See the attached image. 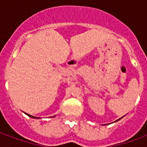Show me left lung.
I'll list each match as a JSON object with an SVG mask.
<instances>
[{"label": "left lung", "mask_w": 147, "mask_h": 147, "mask_svg": "<svg viewBox=\"0 0 147 147\" xmlns=\"http://www.w3.org/2000/svg\"><path fill=\"white\" fill-rule=\"evenodd\" d=\"M120 119H121V118H120ZM120 119H118V120H117V121H119V120H120Z\"/></svg>", "instance_id": "1"}]
</instances>
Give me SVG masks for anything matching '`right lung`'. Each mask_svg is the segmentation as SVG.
Returning a JSON list of instances; mask_svg holds the SVG:
<instances>
[{
    "label": "right lung",
    "mask_w": 147,
    "mask_h": 147,
    "mask_svg": "<svg viewBox=\"0 0 147 147\" xmlns=\"http://www.w3.org/2000/svg\"><path fill=\"white\" fill-rule=\"evenodd\" d=\"M27 114V115H28L29 117H33V118H36V117H33V116H32V115H30V114Z\"/></svg>",
    "instance_id": "add662e5"
}]
</instances>
